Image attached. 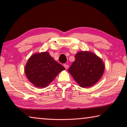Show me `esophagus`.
Listing matches in <instances>:
<instances>
[{
	"instance_id": "1",
	"label": "esophagus",
	"mask_w": 127,
	"mask_h": 127,
	"mask_svg": "<svg viewBox=\"0 0 127 127\" xmlns=\"http://www.w3.org/2000/svg\"><path fill=\"white\" fill-rule=\"evenodd\" d=\"M64 67H65V68L66 69H67L69 67V65H67V64H64Z\"/></svg>"
}]
</instances>
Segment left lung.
I'll use <instances>...</instances> for the list:
<instances>
[{
  "instance_id": "8db88e82",
  "label": "left lung",
  "mask_w": 127,
  "mask_h": 127,
  "mask_svg": "<svg viewBox=\"0 0 127 127\" xmlns=\"http://www.w3.org/2000/svg\"><path fill=\"white\" fill-rule=\"evenodd\" d=\"M74 58L68 71L79 86L87 88L98 82L105 70L101 59L88 51L79 52Z\"/></svg>"
}]
</instances>
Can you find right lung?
<instances>
[{
    "label": "right lung",
    "instance_id": "right-lung-1",
    "mask_svg": "<svg viewBox=\"0 0 127 127\" xmlns=\"http://www.w3.org/2000/svg\"><path fill=\"white\" fill-rule=\"evenodd\" d=\"M64 67L54 60L47 52L34 54L28 61L25 67L29 81L39 88L47 87Z\"/></svg>",
    "mask_w": 127,
    "mask_h": 127
}]
</instances>
